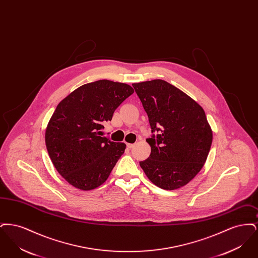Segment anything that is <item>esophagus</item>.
<instances>
[{
	"instance_id": "obj_1",
	"label": "esophagus",
	"mask_w": 258,
	"mask_h": 258,
	"mask_svg": "<svg viewBox=\"0 0 258 258\" xmlns=\"http://www.w3.org/2000/svg\"><path fill=\"white\" fill-rule=\"evenodd\" d=\"M126 146H127V148L132 149V148L135 147V144H133V143H126Z\"/></svg>"
}]
</instances>
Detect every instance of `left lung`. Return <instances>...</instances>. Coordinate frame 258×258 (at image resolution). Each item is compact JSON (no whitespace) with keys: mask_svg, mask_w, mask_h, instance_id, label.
Masks as SVG:
<instances>
[{"mask_svg":"<svg viewBox=\"0 0 258 258\" xmlns=\"http://www.w3.org/2000/svg\"><path fill=\"white\" fill-rule=\"evenodd\" d=\"M133 86L147 113L152 133H160L146 140L151 155L140 161V166L160 188H180L202 169L211 149L213 132L204 109L161 79Z\"/></svg>","mask_w":258,"mask_h":258,"instance_id":"1","label":"left lung"}]
</instances>
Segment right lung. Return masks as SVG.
I'll use <instances>...</instances> for the list:
<instances>
[{
	"label": "right lung",
	"instance_id": "1",
	"mask_svg": "<svg viewBox=\"0 0 258 258\" xmlns=\"http://www.w3.org/2000/svg\"><path fill=\"white\" fill-rule=\"evenodd\" d=\"M135 93L133 87L98 80L74 90L50 118L45 144L61 177L74 187L91 190L103 184L125 150L124 143L102 137V123Z\"/></svg>",
	"mask_w": 258,
	"mask_h": 258
}]
</instances>
